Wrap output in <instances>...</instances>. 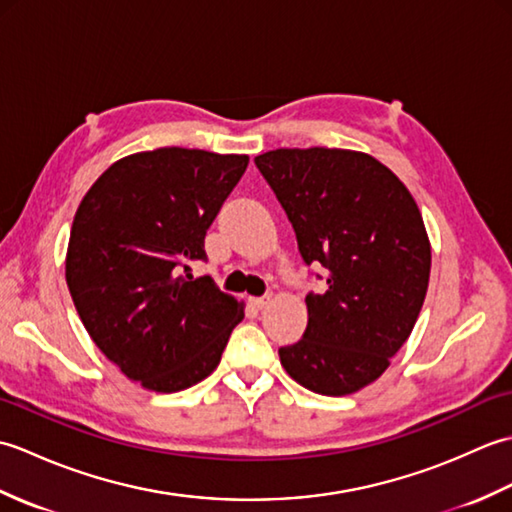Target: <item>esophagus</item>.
<instances>
[{"mask_svg": "<svg viewBox=\"0 0 512 512\" xmlns=\"http://www.w3.org/2000/svg\"><path fill=\"white\" fill-rule=\"evenodd\" d=\"M270 299H273V295H264V297H253L250 299V303H253V306L257 308V310H262V308H266L268 303H270Z\"/></svg>", "mask_w": 512, "mask_h": 512, "instance_id": "obj_1", "label": "esophagus"}]
</instances>
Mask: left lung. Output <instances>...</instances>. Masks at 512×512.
Returning <instances> with one entry per match:
<instances>
[{
  "label": "left lung",
  "mask_w": 512,
  "mask_h": 512,
  "mask_svg": "<svg viewBox=\"0 0 512 512\" xmlns=\"http://www.w3.org/2000/svg\"><path fill=\"white\" fill-rule=\"evenodd\" d=\"M255 165L295 228L303 262L328 273L325 292L306 297L301 341L279 347L281 365L314 394H354L389 367L427 295L431 246L418 204L361 151L275 149Z\"/></svg>",
  "instance_id": "1"
}]
</instances>
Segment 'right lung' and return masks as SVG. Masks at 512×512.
I'll return each instance as SVG.
<instances>
[{"label":"right lung","mask_w":512,"mask_h":512,"mask_svg":"<svg viewBox=\"0 0 512 512\" xmlns=\"http://www.w3.org/2000/svg\"><path fill=\"white\" fill-rule=\"evenodd\" d=\"M248 156L160 147L114 162L76 209L65 281L96 347L145 389L173 394L217 367L244 306L191 275Z\"/></svg>","instance_id":"obj_1"}]
</instances>
